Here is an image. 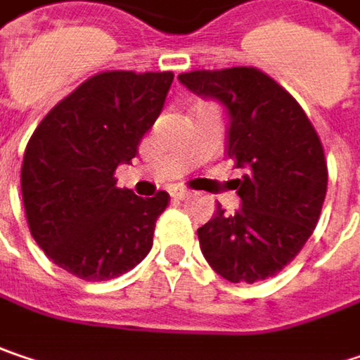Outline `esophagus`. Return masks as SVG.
Segmentation results:
<instances>
[{
	"label": "esophagus",
	"instance_id": "esophagus-1",
	"mask_svg": "<svg viewBox=\"0 0 360 360\" xmlns=\"http://www.w3.org/2000/svg\"><path fill=\"white\" fill-rule=\"evenodd\" d=\"M171 198L173 200H185V198H189V191L181 189V187H175V189H171Z\"/></svg>",
	"mask_w": 360,
	"mask_h": 360
}]
</instances>
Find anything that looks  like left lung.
<instances>
[{
	"label": "left lung",
	"mask_w": 360,
	"mask_h": 360,
	"mask_svg": "<svg viewBox=\"0 0 360 360\" xmlns=\"http://www.w3.org/2000/svg\"><path fill=\"white\" fill-rule=\"evenodd\" d=\"M193 94L228 108V157L244 169L234 179L243 207L198 228L210 266L232 283L277 275L304 248L326 198L324 146L291 94L255 67L181 73Z\"/></svg>",
	"instance_id": "8db88e82"
}]
</instances>
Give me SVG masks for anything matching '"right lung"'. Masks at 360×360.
Returning a JSON list of instances; mask_svg holds the SVG:
<instances>
[{
  "mask_svg": "<svg viewBox=\"0 0 360 360\" xmlns=\"http://www.w3.org/2000/svg\"><path fill=\"white\" fill-rule=\"evenodd\" d=\"M173 73L103 71L60 99L36 126L22 162V200L34 240L85 281L134 269L153 248L169 193L138 198L116 187V169L138 155Z\"/></svg>",
  "mask_w": 360,
  "mask_h": 360,
  "instance_id": "right-lung-1",
  "label": "right lung"
}]
</instances>
